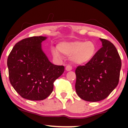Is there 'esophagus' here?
<instances>
[{
  "label": "esophagus",
  "mask_w": 128,
  "mask_h": 128,
  "mask_svg": "<svg viewBox=\"0 0 128 128\" xmlns=\"http://www.w3.org/2000/svg\"><path fill=\"white\" fill-rule=\"evenodd\" d=\"M66 71H70V70H72V67L68 65L66 67Z\"/></svg>",
  "instance_id": "esophagus-1"
}]
</instances>
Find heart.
I'll use <instances>...</instances> for the list:
<instances>
[{
  "mask_svg": "<svg viewBox=\"0 0 128 128\" xmlns=\"http://www.w3.org/2000/svg\"><path fill=\"white\" fill-rule=\"evenodd\" d=\"M58 49L64 55L70 56V60L73 62L82 64L92 59L96 54V47L92 42L76 40L61 42L58 46ZM52 53L55 57L60 56L59 52L56 50H53Z\"/></svg>",
  "mask_w": 128,
  "mask_h": 128,
  "instance_id": "b5f03b06",
  "label": "heart"
}]
</instances>
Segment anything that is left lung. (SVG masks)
Listing matches in <instances>:
<instances>
[{
  "label": "left lung",
  "instance_id": "obj_1",
  "mask_svg": "<svg viewBox=\"0 0 128 128\" xmlns=\"http://www.w3.org/2000/svg\"><path fill=\"white\" fill-rule=\"evenodd\" d=\"M102 47L92 59L75 70V89L80 98L88 102L105 99L117 86L122 61L114 45L100 38Z\"/></svg>",
  "mask_w": 128,
  "mask_h": 128
}]
</instances>
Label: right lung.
<instances>
[{
  "label": "right lung",
  "instance_id": "obj_1",
  "mask_svg": "<svg viewBox=\"0 0 128 128\" xmlns=\"http://www.w3.org/2000/svg\"><path fill=\"white\" fill-rule=\"evenodd\" d=\"M45 36H31L16 44L7 60L9 79L14 90L24 99L42 100L52 93L54 82L64 72L54 65L42 49Z\"/></svg>",
  "mask_w": 128,
  "mask_h": 128
}]
</instances>
